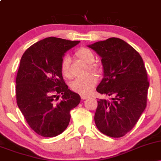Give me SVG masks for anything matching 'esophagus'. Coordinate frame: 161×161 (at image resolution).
Returning <instances> with one entry per match:
<instances>
[{
    "label": "esophagus",
    "mask_w": 161,
    "mask_h": 161,
    "mask_svg": "<svg viewBox=\"0 0 161 161\" xmlns=\"http://www.w3.org/2000/svg\"><path fill=\"white\" fill-rule=\"evenodd\" d=\"M81 98H82V100H86L87 98H88V96H87V95H81Z\"/></svg>",
    "instance_id": "34e87169"
}]
</instances>
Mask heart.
Wrapping results in <instances>:
<instances>
[{"mask_svg": "<svg viewBox=\"0 0 161 161\" xmlns=\"http://www.w3.org/2000/svg\"><path fill=\"white\" fill-rule=\"evenodd\" d=\"M75 55L79 60L86 63L88 65V70L96 74L101 75L104 72L103 66L101 64L94 63L95 59V53L93 51L87 47H81L77 50ZM60 71L63 76L65 78H71V73H70V58L66 56L62 59L60 63ZM97 83V79L95 75L90 74L82 79H77L70 84V88L72 91L80 95H88L92 92L94 88L96 86Z\"/></svg>", "mask_w": 161, "mask_h": 161, "instance_id": "1", "label": "heart"}]
</instances>
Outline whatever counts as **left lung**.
<instances>
[{
  "label": "left lung",
  "mask_w": 161,
  "mask_h": 161,
  "mask_svg": "<svg viewBox=\"0 0 161 161\" xmlns=\"http://www.w3.org/2000/svg\"><path fill=\"white\" fill-rule=\"evenodd\" d=\"M101 57L104 76L97 87L111 101L100 99L95 122L101 132L120 138L137 123L147 105L149 82L143 60L131 45L110 38L88 45Z\"/></svg>",
  "instance_id": "obj_1"
}]
</instances>
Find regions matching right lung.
<instances>
[{
    "mask_svg": "<svg viewBox=\"0 0 161 161\" xmlns=\"http://www.w3.org/2000/svg\"><path fill=\"white\" fill-rule=\"evenodd\" d=\"M79 43L56 37L44 38L30 46L20 60L16 103L31 129L43 137L61 134L69 125L70 110L80 102V96L68 89L60 71L64 53Z\"/></svg>",
    "mask_w": 161,
    "mask_h": 161,
    "instance_id": "add662e5",
    "label": "right lung"
}]
</instances>
